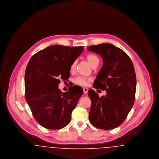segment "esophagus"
<instances>
[{
  "instance_id": "34e87169",
  "label": "esophagus",
  "mask_w": 159,
  "mask_h": 159,
  "mask_svg": "<svg viewBox=\"0 0 159 159\" xmlns=\"http://www.w3.org/2000/svg\"><path fill=\"white\" fill-rule=\"evenodd\" d=\"M88 91V89L87 88H83V92L84 93H87Z\"/></svg>"
}]
</instances>
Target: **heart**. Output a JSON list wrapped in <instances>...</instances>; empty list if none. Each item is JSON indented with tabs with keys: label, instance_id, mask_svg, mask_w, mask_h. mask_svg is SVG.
<instances>
[{
	"label": "heart",
	"instance_id": "b5f03b06",
	"mask_svg": "<svg viewBox=\"0 0 159 159\" xmlns=\"http://www.w3.org/2000/svg\"><path fill=\"white\" fill-rule=\"evenodd\" d=\"M86 59L89 62V63L90 64L91 66L93 67L95 65L99 64V60L98 57L95 55V54H93V53H89L86 55ZM76 61H74L71 66H70V71H73L74 70V69L76 67ZM89 79L86 78V77H83L82 76H79L77 77V78L75 79V82L77 84H79V85H81V86H86L88 83Z\"/></svg>",
	"mask_w": 159,
	"mask_h": 159
}]
</instances>
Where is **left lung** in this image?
Here are the masks:
<instances>
[{
    "label": "left lung",
    "mask_w": 159,
    "mask_h": 159,
    "mask_svg": "<svg viewBox=\"0 0 159 159\" xmlns=\"http://www.w3.org/2000/svg\"><path fill=\"white\" fill-rule=\"evenodd\" d=\"M87 49L99 55L103 62L93 87L107 92L99 98L93 90L88 91L92 103L89 121L99 129L116 128L125 121L135 101L136 79L133 63L123 51L110 43L91 46Z\"/></svg>",
    "instance_id": "1"
}]
</instances>
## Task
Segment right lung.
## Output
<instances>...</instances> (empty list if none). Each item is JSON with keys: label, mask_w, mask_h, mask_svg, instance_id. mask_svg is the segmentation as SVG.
Returning <instances> with one entry per match:
<instances>
[{"label": "right lung", "mask_w": 159, "mask_h": 159, "mask_svg": "<svg viewBox=\"0 0 159 159\" xmlns=\"http://www.w3.org/2000/svg\"><path fill=\"white\" fill-rule=\"evenodd\" d=\"M83 46H50L34 54L25 73V99L34 119L48 129H60L70 123L71 113L83 94L79 86L64 93L60 79L67 80L70 66L83 52Z\"/></svg>", "instance_id": "obj_1"}]
</instances>
